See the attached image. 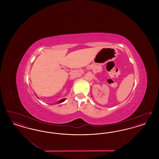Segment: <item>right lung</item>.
Wrapping results in <instances>:
<instances>
[{
    "mask_svg": "<svg viewBox=\"0 0 159 159\" xmlns=\"http://www.w3.org/2000/svg\"><path fill=\"white\" fill-rule=\"evenodd\" d=\"M66 100V99H61V100H60L59 102H58V103H61V102H64V101Z\"/></svg>",
    "mask_w": 159,
    "mask_h": 159,
    "instance_id": "obj_1",
    "label": "right lung"
}]
</instances>
